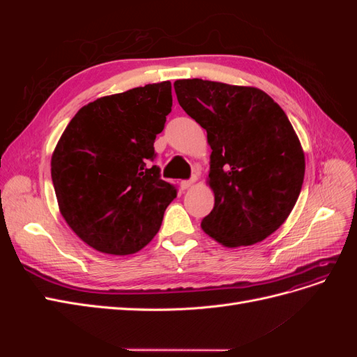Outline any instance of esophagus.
Segmentation results:
<instances>
[{
    "mask_svg": "<svg viewBox=\"0 0 357 357\" xmlns=\"http://www.w3.org/2000/svg\"><path fill=\"white\" fill-rule=\"evenodd\" d=\"M195 183H197V177H193V178H190V180L181 181V189H183V190H188V189H190L193 185H195Z\"/></svg>",
    "mask_w": 357,
    "mask_h": 357,
    "instance_id": "34e87169",
    "label": "esophagus"
}]
</instances>
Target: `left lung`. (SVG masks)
Wrapping results in <instances>:
<instances>
[{"instance_id": "8db88e82", "label": "left lung", "mask_w": 357, "mask_h": 357, "mask_svg": "<svg viewBox=\"0 0 357 357\" xmlns=\"http://www.w3.org/2000/svg\"><path fill=\"white\" fill-rule=\"evenodd\" d=\"M174 89L211 147L214 207L202 231L229 248L264 241L294 210L305 174L304 150L286 113L253 86L183 79Z\"/></svg>"}]
</instances>
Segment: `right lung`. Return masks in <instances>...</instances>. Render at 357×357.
Wrapping results in <instances>:
<instances>
[{"mask_svg":"<svg viewBox=\"0 0 357 357\" xmlns=\"http://www.w3.org/2000/svg\"><path fill=\"white\" fill-rule=\"evenodd\" d=\"M171 105L169 82L146 84L86 104L62 132L50 160L59 211L95 250L139 252L177 197L150 164Z\"/></svg>","mask_w":357,"mask_h":357,"instance_id":"obj_1","label":"right lung"}]
</instances>
